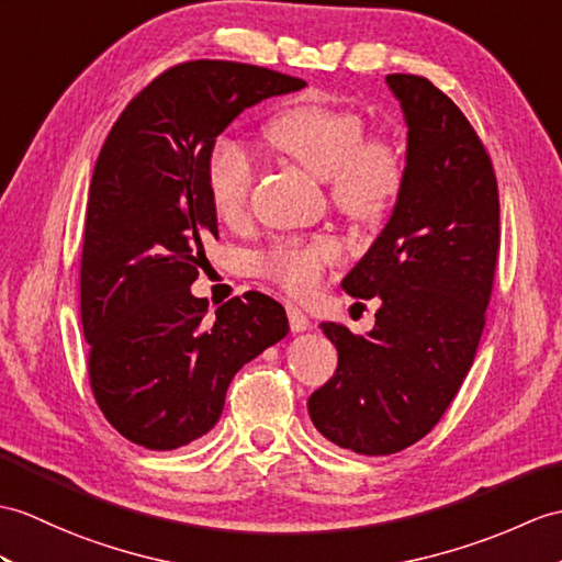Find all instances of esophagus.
<instances>
[{
    "instance_id": "esophagus-1",
    "label": "esophagus",
    "mask_w": 562,
    "mask_h": 562,
    "mask_svg": "<svg viewBox=\"0 0 562 562\" xmlns=\"http://www.w3.org/2000/svg\"><path fill=\"white\" fill-rule=\"evenodd\" d=\"M286 318H290V328H292V333H304V330H308L311 328V321H308V316L306 313L302 311V308H296V306H286Z\"/></svg>"
}]
</instances>
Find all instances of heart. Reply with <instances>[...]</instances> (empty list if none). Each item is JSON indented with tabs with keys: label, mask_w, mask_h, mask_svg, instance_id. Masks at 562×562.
Segmentation results:
<instances>
[{
	"label": "heart",
	"mask_w": 562,
	"mask_h": 562,
	"mask_svg": "<svg viewBox=\"0 0 562 562\" xmlns=\"http://www.w3.org/2000/svg\"><path fill=\"white\" fill-rule=\"evenodd\" d=\"M272 148L308 175L328 181L330 201L355 222H378L395 205L404 184V162L387 138H363L355 110L333 104H296L268 124ZM256 162L234 136H217L205 158V184L220 217L237 220L249 205ZM340 251L333 239H286L258 258V272L292 294H308L323 268Z\"/></svg>",
	"instance_id": "b5f03b06"
}]
</instances>
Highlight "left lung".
Segmentation results:
<instances>
[{
  "mask_svg": "<svg viewBox=\"0 0 562 562\" xmlns=\"http://www.w3.org/2000/svg\"><path fill=\"white\" fill-rule=\"evenodd\" d=\"M385 83L407 122L404 184L387 225L342 280L381 299L375 325L355 335L321 323L337 371L308 397L313 426L359 454L422 440L472 369L501 249L498 181L462 110L424 76Z\"/></svg>",
  "mask_w": 562,
  "mask_h": 562,
  "instance_id": "8db88e82",
  "label": "left lung"
}]
</instances>
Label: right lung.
I'll use <instances>...</instances> for the list:
<instances>
[{
	"mask_svg": "<svg viewBox=\"0 0 562 562\" xmlns=\"http://www.w3.org/2000/svg\"><path fill=\"white\" fill-rule=\"evenodd\" d=\"M306 81L254 64H177L126 104L90 181L81 254V323L98 407L148 450H175L211 430L244 363L290 333L260 292L207 318L191 294L217 239L205 184L213 140L251 104Z\"/></svg>",
	"mask_w": 562,
	"mask_h": 562,
	"instance_id": "add662e5",
	"label": "right lung"
}]
</instances>
